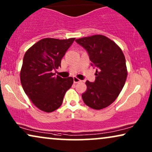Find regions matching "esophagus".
<instances>
[{"mask_svg": "<svg viewBox=\"0 0 152 152\" xmlns=\"http://www.w3.org/2000/svg\"><path fill=\"white\" fill-rule=\"evenodd\" d=\"M79 82H81V80L78 79V78H76V77H74V83H79Z\"/></svg>", "mask_w": 152, "mask_h": 152, "instance_id": "34e87169", "label": "esophagus"}]
</instances>
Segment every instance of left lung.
<instances>
[{"label": "left lung", "mask_w": 152, "mask_h": 152, "mask_svg": "<svg viewBox=\"0 0 152 152\" xmlns=\"http://www.w3.org/2000/svg\"><path fill=\"white\" fill-rule=\"evenodd\" d=\"M87 50L92 66L97 67L94 83L86 82L87 90L82 94L84 103L99 110L111 104L126 83L128 72L126 58L120 47L103 35L76 40Z\"/></svg>", "instance_id": "8db88e82"}]
</instances>
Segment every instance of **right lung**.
<instances>
[{
	"label": "right lung",
	"instance_id": "obj_1",
	"mask_svg": "<svg viewBox=\"0 0 152 152\" xmlns=\"http://www.w3.org/2000/svg\"><path fill=\"white\" fill-rule=\"evenodd\" d=\"M75 40L46 38L40 40L25 53L20 80L26 95L40 110L55 111L62 105L66 92L72 87V77L55 76L54 69Z\"/></svg>",
	"mask_w": 152,
	"mask_h": 152
}]
</instances>
